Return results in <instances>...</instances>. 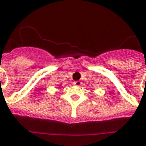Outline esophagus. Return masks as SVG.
Here are the masks:
<instances>
[{
	"label": "esophagus",
	"mask_w": 146,
	"mask_h": 146,
	"mask_svg": "<svg viewBox=\"0 0 146 146\" xmlns=\"http://www.w3.org/2000/svg\"><path fill=\"white\" fill-rule=\"evenodd\" d=\"M73 84L76 85V86H80L81 85V82L80 81H74L73 82Z\"/></svg>",
	"instance_id": "esophagus-1"
}]
</instances>
